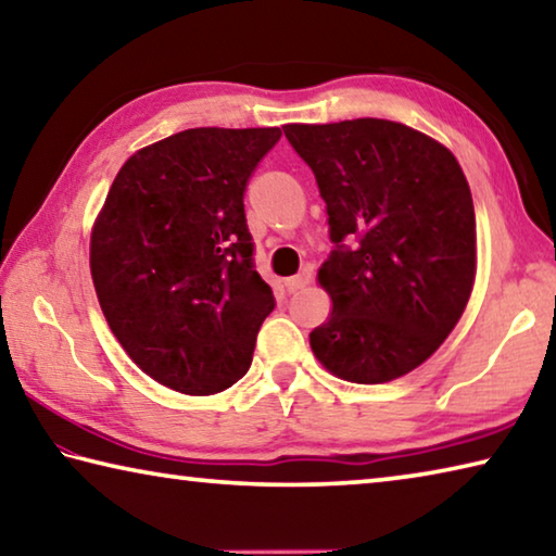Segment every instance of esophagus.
<instances>
[{"label":"esophagus","instance_id":"1","mask_svg":"<svg viewBox=\"0 0 556 556\" xmlns=\"http://www.w3.org/2000/svg\"><path fill=\"white\" fill-rule=\"evenodd\" d=\"M308 281H312V271L308 269H304V271H299L296 277H289V279H285V287L289 289V291H299V289H304Z\"/></svg>","mask_w":556,"mask_h":556}]
</instances>
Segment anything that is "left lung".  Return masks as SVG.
I'll list each match as a JSON object with an SVG mask.
<instances>
[{
	"label": "left lung",
	"instance_id": "8db88e82",
	"mask_svg": "<svg viewBox=\"0 0 556 556\" xmlns=\"http://www.w3.org/2000/svg\"><path fill=\"white\" fill-rule=\"evenodd\" d=\"M316 176L336 248L318 269L333 314L308 341L338 378L407 375L454 331L476 275L473 199L456 156L390 119L287 125Z\"/></svg>",
	"mask_w": 556,
	"mask_h": 556
}]
</instances>
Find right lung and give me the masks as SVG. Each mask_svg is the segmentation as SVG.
Listing matches in <instances>:
<instances>
[{"label": "right lung", "instance_id": "add662e5", "mask_svg": "<svg viewBox=\"0 0 556 556\" xmlns=\"http://www.w3.org/2000/svg\"><path fill=\"white\" fill-rule=\"evenodd\" d=\"M279 137V127H195L139 149L92 228V285L112 333L176 392L238 382L277 304L255 269L242 199Z\"/></svg>", "mask_w": 556, "mask_h": 556}]
</instances>
